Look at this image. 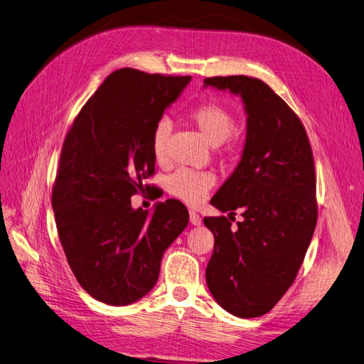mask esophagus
<instances>
[{
	"label": "esophagus",
	"instance_id": "esophagus-1",
	"mask_svg": "<svg viewBox=\"0 0 364 364\" xmlns=\"http://www.w3.org/2000/svg\"><path fill=\"white\" fill-rule=\"evenodd\" d=\"M189 220H191V225H193V226H200L201 225V217L198 215L197 212L191 210L189 212Z\"/></svg>",
	"mask_w": 364,
	"mask_h": 364
}]
</instances>
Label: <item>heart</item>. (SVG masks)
<instances>
[{
  "label": "heart",
  "mask_w": 364,
  "mask_h": 364,
  "mask_svg": "<svg viewBox=\"0 0 364 364\" xmlns=\"http://www.w3.org/2000/svg\"><path fill=\"white\" fill-rule=\"evenodd\" d=\"M188 118L198 129L200 135L209 146L217 147L223 144L235 132L237 119L232 112L218 105V102H206L193 107ZM171 136V124L166 119L158 121L152 132V154L158 163H163L166 158V147ZM213 186V176L206 172H195L189 169H180L167 178V191L175 198L197 206L209 189Z\"/></svg>",
  "instance_id": "obj_1"
}]
</instances>
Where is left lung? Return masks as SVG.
Here are the masks:
<instances>
[{
	"instance_id": "8db88e82",
	"label": "left lung",
	"mask_w": 364,
	"mask_h": 364,
	"mask_svg": "<svg viewBox=\"0 0 364 364\" xmlns=\"http://www.w3.org/2000/svg\"><path fill=\"white\" fill-rule=\"evenodd\" d=\"M243 101L241 158L210 204L241 209L243 221L206 217L215 238L206 283L215 301L240 318L269 312L294 283L316 225L315 169L301 121L266 82L245 75L213 77L203 87ZM234 221V220H232Z\"/></svg>"
}]
</instances>
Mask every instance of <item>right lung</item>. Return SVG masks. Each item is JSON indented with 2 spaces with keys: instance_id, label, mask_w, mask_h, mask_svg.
I'll use <instances>...</instances> for the list:
<instances>
[{
  "instance_id": "obj_1",
  "label": "right lung",
  "mask_w": 364,
  "mask_h": 364,
  "mask_svg": "<svg viewBox=\"0 0 364 364\" xmlns=\"http://www.w3.org/2000/svg\"><path fill=\"white\" fill-rule=\"evenodd\" d=\"M191 77L119 69L81 109L64 139L52 192L61 246L95 300L127 306L152 291L161 258L189 223L183 203L134 209L155 171L152 132Z\"/></svg>"
}]
</instances>
